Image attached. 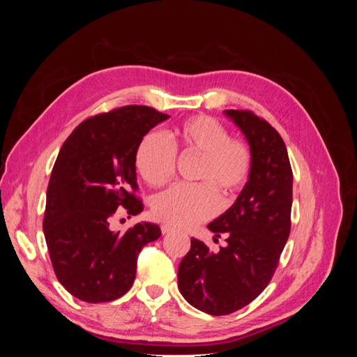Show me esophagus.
Instances as JSON below:
<instances>
[{
    "label": "esophagus",
    "instance_id": "esophagus-1",
    "mask_svg": "<svg viewBox=\"0 0 357 357\" xmlns=\"http://www.w3.org/2000/svg\"><path fill=\"white\" fill-rule=\"evenodd\" d=\"M160 231H162V234L167 235V234H169L172 231V228H171V226H168V225H162L160 226Z\"/></svg>",
    "mask_w": 357,
    "mask_h": 357
}]
</instances>
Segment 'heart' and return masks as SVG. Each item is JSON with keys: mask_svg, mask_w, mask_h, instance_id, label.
<instances>
[{"mask_svg": "<svg viewBox=\"0 0 357 357\" xmlns=\"http://www.w3.org/2000/svg\"><path fill=\"white\" fill-rule=\"evenodd\" d=\"M177 152L197 155L198 185H177L152 201V215L172 228H190L218 211L219 199L236 195L252 174V149L240 138L229 137L223 123L210 116H193L176 126L172 144L159 132H147L135 150L138 174L152 188H162L174 177Z\"/></svg>", "mask_w": 357, "mask_h": 357, "instance_id": "b5f03b06", "label": "heart"}]
</instances>
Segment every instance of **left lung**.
<instances>
[{
    "instance_id": "obj_1",
    "label": "left lung",
    "mask_w": 357,
    "mask_h": 357,
    "mask_svg": "<svg viewBox=\"0 0 357 357\" xmlns=\"http://www.w3.org/2000/svg\"><path fill=\"white\" fill-rule=\"evenodd\" d=\"M245 135L253 167L232 207L208 225L226 245L210 252L192 238L178 266V289L192 307L211 316L231 314L262 294L290 234L294 174L283 138L248 110H225ZM214 238V240H215Z\"/></svg>"
}]
</instances>
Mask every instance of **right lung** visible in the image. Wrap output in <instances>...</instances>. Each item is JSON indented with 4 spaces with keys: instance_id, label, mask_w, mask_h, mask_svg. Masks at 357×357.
Instances as JSON below:
<instances>
[{
    "instance_id": "add662e5",
    "label": "right lung",
    "mask_w": 357,
    "mask_h": 357,
    "mask_svg": "<svg viewBox=\"0 0 357 357\" xmlns=\"http://www.w3.org/2000/svg\"><path fill=\"white\" fill-rule=\"evenodd\" d=\"M169 116L125 105L83 121L62 144L47 186L43 231L59 283L80 301L110 302L131 289L142 248L160 228L137 223L125 234L110 222L122 208L142 213L135 150Z\"/></svg>"
}]
</instances>
